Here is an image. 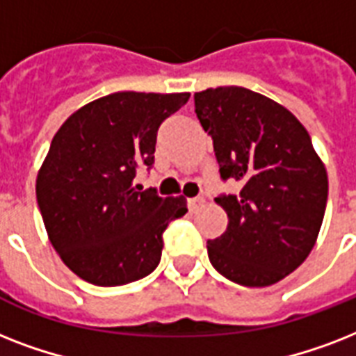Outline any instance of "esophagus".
Instances as JSON below:
<instances>
[{"mask_svg":"<svg viewBox=\"0 0 356 356\" xmlns=\"http://www.w3.org/2000/svg\"><path fill=\"white\" fill-rule=\"evenodd\" d=\"M203 205H205V200L201 195H195V197H190L188 200V209L192 212H197Z\"/></svg>","mask_w":356,"mask_h":356,"instance_id":"obj_1","label":"esophagus"}]
</instances>
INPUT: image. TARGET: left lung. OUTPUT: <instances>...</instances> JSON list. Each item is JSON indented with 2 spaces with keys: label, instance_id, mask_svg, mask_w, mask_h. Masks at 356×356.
<instances>
[{
  "label": "left lung",
  "instance_id": "1",
  "mask_svg": "<svg viewBox=\"0 0 356 356\" xmlns=\"http://www.w3.org/2000/svg\"><path fill=\"white\" fill-rule=\"evenodd\" d=\"M222 181L242 184L216 203L229 223L209 240L218 273L242 286H270L303 264L325 214L329 181L307 129L290 111L242 86L194 94Z\"/></svg>",
  "mask_w": 356,
  "mask_h": 356
}]
</instances>
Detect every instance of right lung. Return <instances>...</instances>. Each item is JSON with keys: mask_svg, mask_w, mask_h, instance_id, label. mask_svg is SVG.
Here are the masks:
<instances>
[{"mask_svg": "<svg viewBox=\"0 0 356 356\" xmlns=\"http://www.w3.org/2000/svg\"><path fill=\"white\" fill-rule=\"evenodd\" d=\"M190 94L116 92L74 113L53 136L36 177L47 236L75 275L122 286L161 262L162 233L186 214V200L134 184L155 164L161 123Z\"/></svg>", "mask_w": 356, "mask_h": 356, "instance_id": "add662e5", "label": "right lung"}]
</instances>
